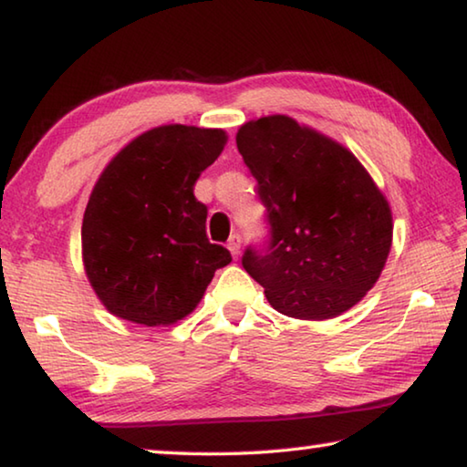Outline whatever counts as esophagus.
Listing matches in <instances>:
<instances>
[{
    "instance_id": "esophagus-1",
    "label": "esophagus",
    "mask_w": 467,
    "mask_h": 467,
    "mask_svg": "<svg viewBox=\"0 0 467 467\" xmlns=\"http://www.w3.org/2000/svg\"><path fill=\"white\" fill-rule=\"evenodd\" d=\"M240 244H242L240 234H234L232 238H229V242H227V248H229V252H232L234 258L240 256Z\"/></svg>"
}]
</instances>
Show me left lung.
<instances>
[{
    "label": "left lung",
    "mask_w": 467,
    "mask_h": 467,
    "mask_svg": "<svg viewBox=\"0 0 467 467\" xmlns=\"http://www.w3.org/2000/svg\"><path fill=\"white\" fill-rule=\"evenodd\" d=\"M238 150L256 180L266 235L242 266L281 315L325 320L377 284L391 250V209L341 144L285 116L240 128Z\"/></svg>",
    "instance_id": "left-lung-1"
}]
</instances>
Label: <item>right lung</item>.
Masks as SVG:
<instances>
[{
    "label": "right lung",
    "mask_w": 467,
    "mask_h": 467,
    "mask_svg": "<svg viewBox=\"0 0 467 467\" xmlns=\"http://www.w3.org/2000/svg\"><path fill=\"white\" fill-rule=\"evenodd\" d=\"M223 130L161 126L105 167L82 221L88 281L107 310L159 327L201 302L229 250L206 238V204L194 183L223 150Z\"/></svg>",
    "instance_id": "obj_1"
}]
</instances>
